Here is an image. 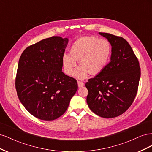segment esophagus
I'll return each instance as SVG.
<instances>
[{
	"label": "esophagus",
	"mask_w": 152,
	"mask_h": 152,
	"mask_svg": "<svg viewBox=\"0 0 152 152\" xmlns=\"http://www.w3.org/2000/svg\"><path fill=\"white\" fill-rule=\"evenodd\" d=\"M77 84H78V86H79V87H82L84 86V82H81V81H78Z\"/></svg>",
	"instance_id": "esophagus-1"
}]
</instances>
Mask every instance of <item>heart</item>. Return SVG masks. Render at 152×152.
Listing matches in <instances>:
<instances>
[{
    "instance_id": "b5f03b06",
    "label": "heart",
    "mask_w": 152,
    "mask_h": 152,
    "mask_svg": "<svg viewBox=\"0 0 152 152\" xmlns=\"http://www.w3.org/2000/svg\"><path fill=\"white\" fill-rule=\"evenodd\" d=\"M111 50V45L107 40L95 37L80 38L72 44L70 53L63 55L64 70L68 75H72L80 59L81 65L73 75L84 79L90 72L96 74L103 70L109 61Z\"/></svg>"
}]
</instances>
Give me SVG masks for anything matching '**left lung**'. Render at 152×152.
<instances>
[{
  "label": "left lung",
  "instance_id": "left-lung-1",
  "mask_svg": "<svg viewBox=\"0 0 152 152\" xmlns=\"http://www.w3.org/2000/svg\"><path fill=\"white\" fill-rule=\"evenodd\" d=\"M112 45L110 62L88 80L87 103L92 112L103 118L121 115L136 97L141 76L138 59L124 38L99 32Z\"/></svg>",
  "mask_w": 152,
  "mask_h": 152
}]
</instances>
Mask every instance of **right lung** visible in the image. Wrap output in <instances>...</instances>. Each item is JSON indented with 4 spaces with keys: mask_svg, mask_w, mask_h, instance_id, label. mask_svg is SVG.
<instances>
[{
    "mask_svg": "<svg viewBox=\"0 0 152 152\" xmlns=\"http://www.w3.org/2000/svg\"><path fill=\"white\" fill-rule=\"evenodd\" d=\"M68 42L67 38L54 36L31 45L20 56L15 82L18 98L40 120L61 117L78 89L77 80L62 72Z\"/></svg>",
    "mask_w": 152,
    "mask_h": 152,
    "instance_id": "add662e5",
    "label": "right lung"
}]
</instances>
